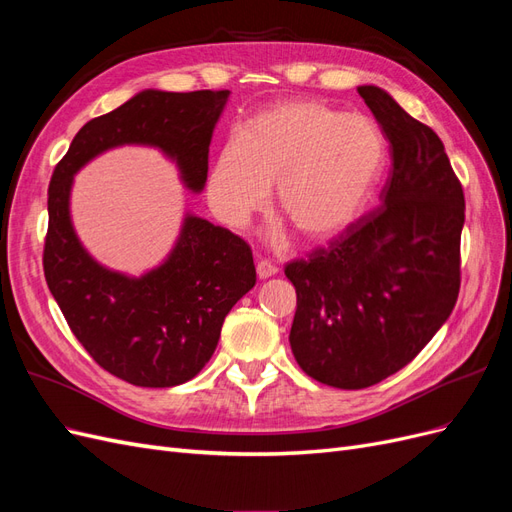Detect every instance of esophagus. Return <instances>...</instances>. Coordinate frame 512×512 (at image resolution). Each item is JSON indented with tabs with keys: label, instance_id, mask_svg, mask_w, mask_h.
<instances>
[{
	"label": "esophagus",
	"instance_id": "34e87169",
	"mask_svg": "<svg viewBox=\"0 0 512 512\" xmlns=\"http://www.w3.org/2000/svg\"><path fill=\"white\" fill-rule=\"evenodd\" d=\"M277 271H280V269H277L273 262H269V260H260L256 265V273H258L260 280H269V277L277 275Z\"/></svg>",
	"mask_w": 512,
	"mask_h": 512
}]
</instances>
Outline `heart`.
<instances>
[{
	"mask_svg": "<svg viewBox=\"0 0 512 512\" xmlns=\"http://www.w3.org/2000/svg\"><path fill=\"white\" fill-rule=\"evenodd\" d=\"M386 158L374 119L316 100L275 104L220 151L207 196L218 218L241 228L275 188V211L303 241H324L361 213Z\"/></svg>",
	"mask_w": 512,
	"mask_h": 512,
	"instance_id": "obj_1",
	"label": "heart"
}]
</instances>
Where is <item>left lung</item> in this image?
I'll use <instances>...</instances> for the list:
<instances>
[{
	"label": "left lung",
	"mask_w": 512,
	"mask_h": 512,
	"mask_svg": "<svg viewBox=\"0 0 512 512\" xmlns=\"http://www.w3.org/2000/svg\"><path fill=\"white\" fill-rule=\"evenodd\" d=\"M391 145L380 207L329 250L286 265L297 290L290 348L307 376L365 389L406 367L459 294L461 183L438 134L376 85L356 87Z\"/></svg>",
	"instance_id": "obj_1"
}]
</instances>
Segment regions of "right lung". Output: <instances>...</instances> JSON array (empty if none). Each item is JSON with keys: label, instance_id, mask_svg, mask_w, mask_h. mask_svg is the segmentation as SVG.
I'll return each instance as SVG.
<instances>
[{"label": "right lung", "instance_id": "obj_1", "mask_svg": "<svg viewBox=\"0 0 512 512\" xmlns=\"http://www.w3.org/2000/svg\"><path fill=\"white\" fill-rule=\"evenodd\" d=\"M230 91L143 89L87 121L49 185L44 277L72 333L108 374L166 389L192 380L218 346L226 314L256 284L241 237L185 211L166 258L141 275L104 267L76 235L74 175L102 153L141 145L162 151L194 194L205 190L209 145Z\"/></svg>", "mask_w": 512, "mask_h": 512}]
</instances>
